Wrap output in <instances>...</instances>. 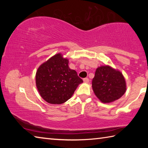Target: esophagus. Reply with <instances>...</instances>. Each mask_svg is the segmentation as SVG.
<instances>
[{
    "instance_id": "34e87169",
    "label": "esophagus",
    "mask_w": 148,
    "mask_h": 148,
    "mask_svg": "<svg viewBox=\"0 0 148 148\" xmlns=\"http://www.w3.org/2000/svg\"><path fill=\"white\" fill-rule=\"evenodd\" d=\"M84 83H86V84L89 83V79L88 77H86V78H84Z\"/></svg>"
}]
</instances>
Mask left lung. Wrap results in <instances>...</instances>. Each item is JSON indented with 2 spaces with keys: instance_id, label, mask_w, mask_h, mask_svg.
Instances as JSON below:
<instances>
[{
  "instance_id": "left-lung-1",
  "label": "left lung",
  "mask_w": 148,
  "mask_h": 148,
  "mask_svg": "<svg viewBox=\"0 0 148 148\" xmlns=\"http://www.w3.org/2000/svg\"><path fill=\"white\" fill-rule=\"evenodd\" d=\"M92 90L103 103L114 102L126 91V82L121 72L110 66L97 68L92 81Z\"/></svg>"
}]
</instances>
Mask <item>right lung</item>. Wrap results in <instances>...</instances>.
I'll use <instances>...</instances> for the list:
<instances>
[{
  "mask_svg": "<svg viewBox=\"0 0 148 148\" xmlns=\"http://www.w3.org/2000/svg\"><path fill=\"white\" fill-rule=\"evenodd\" d=\"M83 82L76 71L69 66V60L57 53L42 64L36 74V84L40 96L50 104H62L71 98Z\"/></svg>",
  "mask_w": 148,
  "mask_h": 148,
  "instance_id": "1",
  "label": "right lung"
}]
</instances>
